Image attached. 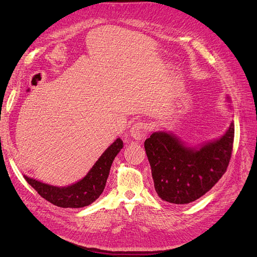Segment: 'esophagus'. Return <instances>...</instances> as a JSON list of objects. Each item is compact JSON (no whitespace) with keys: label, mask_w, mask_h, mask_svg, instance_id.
Here are the masks:
<instances>
[{"label":"esophagus","mask_w":257,"mask_h":257,"mask_svg":"<svg viewBox=\"0 0 257 257\" xmlns=\"http://www.w3.org/2000/svg\"><path fill=\"white\" fill-rule=\"evenodd\" d=\"M149 132V124L145 122H136L132 125L130 130V135L132 138H134L135 141H142V139H144L148 135Z\"/></svg>","instance_id":"esophagus-1"}]
</instances>
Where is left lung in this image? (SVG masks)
I'll return each mask as SVG.
<instances>
[{
  "instance_id": "1",
  "label": "left lung",
  "mask_w": 257,
  "mask_h": 257,
  "mask_svg": "<svg viewBox=\"0 0 257 257\" xmlns=\"http://www.w3.org/2000/svg\"><path fill=\"white\" fill-rule=\"evenodd\" d=\"M234 136V122L220 139L200 148L185 146L166 132L153 133L146 139L145 149L158 195L177 205L205 195L226 172Z\"/></svg>"
}]
</instances>
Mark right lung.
Wrapping results in <instances>:
<instances>
[{"instance_id":"1","label":"right lung","mask_w":257,"mask_h":257,"mask_svg":"<svg viewBox=\"0 0 257 257\" xmlns=\"http://www.w3.org/2000/svg\"><path fill=\"white\" fill-rule=\"evenodd\" d=\"M123 148L120 138L107 148L84 178L72 185L60 188L23 176L27 182L54 206L61 208H82L95 201L103 193L110 167L116 154Z\"/></svg>"}]
</instances>
